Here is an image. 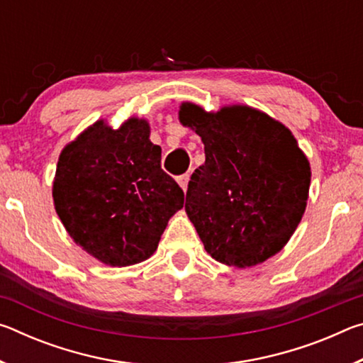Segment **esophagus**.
I'll return each instance as SVG.
<instances>
[{"instance_id": "esophagus-1", "label": "esophagus", "mask_w": 363, "mask_h": 363, "mask_svg": "<svg viewBox=\"0 0 363 363\" xmlns=\"http://www.w3.org/2000/svg\"><path fill=\"white\" fill-rule=\"evenodd\" d=\"M189 179H190V174H189V173H186V174H182V176H179V177H177V182H179V186L182 187V190H184V192H187Z\"/></svg>"}]
</instances>
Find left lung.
<instances>
[{
    "label": "left lung",
    "mask_w": 363,
    "mask_h": 363,
    "mask_svg": "<svg viewBox=\"0 0 363 363\" xmlns=\"http://www.w3.org/2000/svg\"><path fill=\"white\" fill-rule=\"evenodd\" d=\"M179 120L205 144L186 211L214 259L251 267L285 247L306 210L309 162L291 131L247 106L206 113L182 104Z\"/></svg>",
    "instance_id": "8db88e82"
}]
</instances>
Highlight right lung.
<instances>
[{"instance_id":"right-lung-1","label":"right lung","mask_w":363,"mask_h":363,"mask_svg":"<svg viewBox=\"0 0 363 363\" xmlns=\"http://www.w3.org/2000/svg\"><path fill=\"white\" fill-rule=\"evenodd\" d=\"M145 120L97 121L59 157L52 196L69 235L96 259L125 267L150 257L184 192L162 169Z\"/></svg>"}]
</instances>
